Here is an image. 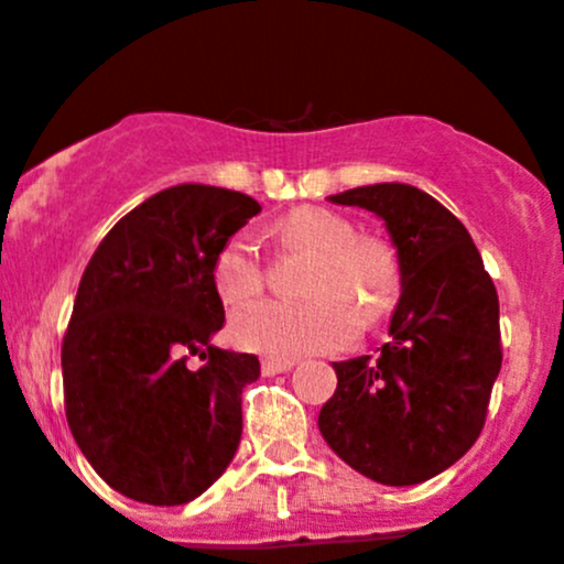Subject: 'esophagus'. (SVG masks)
<instances>
[{
    "label": "esophagus",
    "instance_id": "obj_1",
    "mask_svg": "<svg viewBox=\"0 0 564 564\" xmlns=\"http://www.w3.org/2000/svg\"><path fill=\"white\" fill-rule=\"evenodd\" d=\"M294 366V360H278V358H264L261 360V371H264V377H272V375H281V371H289Z\"/></svg>",
    "mask_w": 564,
    "mask_h": 564
}]
</instances>
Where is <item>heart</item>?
Returning a JSON list of instances; mask_svg holds the SVG:
<instances>
[{"mask_svg": "<svg viewBox=\"0 0 564 564\" xmlns=\"http://www.w3.org/2000/svg\"><path fill=\"white\" fill-rule=\"evenodd\" d=\"M278 253L311 256L303 294L308 303L264 300L231 316L237 347L292 360L308 352L341 349L360 322L375 325L391 314L402 292L397 248L377 234H355L352 220L322 206H297L272 226ZM267 264L248 234H234L217 248L212 283L223 303L239 305L264 289Z\"/></svg>", "mask_w": 564, "mask_h": 564, "instance_id": "obj_1", "label": "heart"}]
</instances>
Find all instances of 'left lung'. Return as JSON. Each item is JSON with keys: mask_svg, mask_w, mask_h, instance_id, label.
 I'll return each instance as SVG.
<instances>
[{"mask_svg": "<svg viewBox=\"0 0 564 564\" xmlns=\"http://www.w3.org/2000/svg\"><path fill=\"white\" fill-rule=\"evenodd\" d=\"M386 220L402 297L380 358L333 364L319 433L347 466L382 485H419L455 466L485 427L501 369L499 294L471 234L433 195L371 184L330 195Z\"/></svg>", "mask_w": 564, "mask_h": 564, "instance_id": "1", "label": "left lung"}]
</instances>
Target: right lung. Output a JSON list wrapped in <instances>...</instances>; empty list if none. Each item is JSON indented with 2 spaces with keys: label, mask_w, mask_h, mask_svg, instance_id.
I'll list each match as a JSON object with an SVG mask.
<instances>
[{
  "label": "right lung",
  "mask_w": 564,
  "mask_h": 564,
  "mask_svg": "<svg viewBox=\"0 0 564 564\" xmlns=\"http://www.w3.org/2000/svg\"><path fill=\"white\" fill-rule=\"evenodd\" d=\"M259 212L245 193L178 184L120 217L85 267L63 338L65 419L129 499L187 505L237 455L242 388L261 366L209 344L226 322L212 261ZM187 354L205 366L189 370Z\"/></svg>",
  "instance_id": "1"
}]
</instances>
